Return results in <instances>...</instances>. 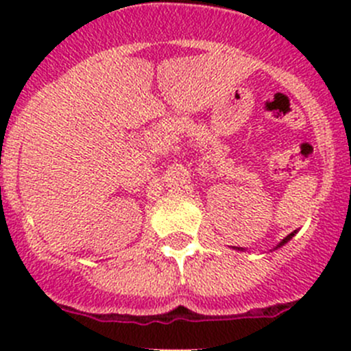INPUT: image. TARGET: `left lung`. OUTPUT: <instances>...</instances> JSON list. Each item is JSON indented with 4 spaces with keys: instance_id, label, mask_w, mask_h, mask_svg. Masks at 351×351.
I'll list each match as a JSON object with an SVG mask.
<instances>
[{
    "instance_id": "8db88e82",
    "label": "left lung",
    "mask_w": 351,
    "mask_h": 351,
    "mask_svg": "<svg viewBox=\"0 0 351 351\" xmlns=\"http://www.w3.org/2000/svg\"><path fill=\"white\" fill-rule=\"evenodd\" d=\"M295 232H297V231L290 232V234H289V236H287V238H284V239H282V241H280V243H278V244H277V246H275V247H274V251H275V250H277V247L284 246V244H285V243H289V241H290V239H292V238H293V236H295ZM234 250H238V251H239V250H241V251H243V247H234ZM270 251H271V250H270Z\"/></svg>"
}]
</instances>
